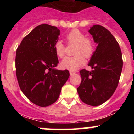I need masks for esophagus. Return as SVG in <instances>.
<instances>
[{
	"label": "esophagus",
	"mask_w": 134,
	"mask_h": 134,
	"mask_svg": "<svg viewBox=\"0 0 134 134\" xmlns=\"http://www.w3.org/2000/svg\"><path fill=\"white\" fill-rule=\"evenodd\" d=\"M69 72H70V75H71V76L74 75L76 73L75 71H70Z\"/></svg>",
	"instance_id": "esophagus-1"
}]
</instances>
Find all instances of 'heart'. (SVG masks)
Instances as JSON below:
<instances>
[{"label": "heart", "instance_id": "heart-1", "mask_svg": "<svg viewBox=\"0 0 134 134\" xmlns=\"http://www.w3.org/2000/svg\"><path fill=\"white\" fill-rule=\"evenodd\" d=\"M65 40L68 44H75V56L65 58L62 62V66L66 69L76 71L84 65V57L90 58L92 56L94 51V42L90 37H85V35L78 29H72L68 32ZM54 51L58 57L62 58L65 54V45L62 42L56 41Z\"/></svg>", "mask_w": 134, "mask_h": 134}]
</instances>
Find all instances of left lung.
Returning a JSON list of instances; mask_svg holds the SVG:
<instances>
[{
  "label": "left lung",
  "instance_id": "8db88e82",
  "mask_svg": "<svg viewBox=\"0 0 134 134\" xmlns=\"http://www.w3.org/2000/svg\"><path fill=\"white\" fill-rule=\"evenodd\" d=\"M89 32L97 43L89 63L93 70L80 71L82 81L77 91L82 102L97 106L108 100L117 89L123 61L119 44L108 30L96 25Z\"/></svg>",
  "mask_w": 134,
  "mask_h": 134
}]
</instances>
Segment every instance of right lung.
<instances>
[{
	"label": "right lung",
	"instance_id": "1",
	"mask_svg": "<svg viewBox=\"0 0 134 134\" xmlns=\"http://www.w3.org/2000/svg\"><path fill=\"white\" fill-rule=\"evenodd\" d=\"M59 32L57 27L47 24L37 26L23 39L16 51L20 88L30 101L41 107L57 100L70 75L68 70L53 69L58 63L54 44Z\"/></svg>",
	"mask_w": 134,
	"mask_h": 134
}]
</instances>
